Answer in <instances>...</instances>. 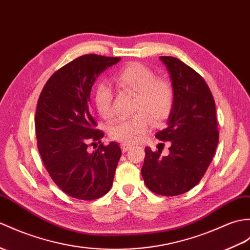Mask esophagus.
Instances as JSON below:
<instances>
[{"mask_svg": "<svg viewBox=\"0 0 250 250\" xmlns=\"http://www.w3.org/2000/svg\"><path fill=\"white\" fill-rule=\"evenodd\" d=\"M131 148H132V145H130V144H126V143L121 144V149H123V152L129 151Z\"/></svg>", "mask_w": 250, "mask_h": 250, "instance_id": "obj_1", "label": "esophagus"}]
</instances>
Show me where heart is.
<instances>
[{
  "mask_svg": "<svg viewBox=\"0 0 250 250\" xmlns=\"http://www.w3.org/2000/svg\"><path fill=\"white\" fill-rule=\"evenodd\" d=\"M115 81L121 89L135 95L133 113L126 119L116 120L109 125V136L129 144L141 142L146 136L152 120L160 124L166 120L175 104V88L169 80L156 77L155 72L141 62H130L116 74ZM113 90L108 84L99 83L94 92L98 113L108 119L114 115Z\"/></svg>",
  "mask_w": 250,
  "mask_h": 250,
  "instance_id": "1",
  "label": "heart"
}]
</instances>
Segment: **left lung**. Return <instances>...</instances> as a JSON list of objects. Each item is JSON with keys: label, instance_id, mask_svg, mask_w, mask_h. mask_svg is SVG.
<instances>
[{"label": "left lung", "instance_id": "obj_1", "mask_svg": "<svg viewBox=\"0 0 250 250\" xmlns=\"http://www.w3.org/2000/svg\"><path fill=\"white\" fill-rule=\"evenodd\" d=\"M175 88L167 127L155 137L171 143L169 154L146 148L142 176L147 188L162 196L187 193L204 177L218 144L216 108L206 81L176 57L161 56Z\"/></svg>", "mask_w": 250, "mask_h": 250}]
</instances>
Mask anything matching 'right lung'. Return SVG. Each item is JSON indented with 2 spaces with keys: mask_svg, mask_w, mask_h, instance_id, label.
<instances>
[{
  "mask_svg": "<svg viewBox=\"0 0 250 250\" xmlns=\"http://www.w3.org/2000/svg\"><path fill=\"white\" fill-rule=\"evenodd\" d=\"M120 57L80 56L52 74L37 103V146L45 169L63 193L94 200L111 189L121 156L118 143L101 144L88 151V142L101 143L103 132L90 109L96 79Z\"/></svg>",
  "mask_w": 250,
  "mask_h": 250,
  "instance_id": "1",
  "label": "right lung"
}]
</instances>
